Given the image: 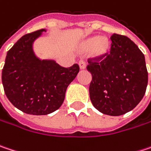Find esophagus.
Listing matches in <instances>:
<instances>
[{"mask_svg":"<svg viewBox=\"0 0 151 151\" xmlns=\"http://www.w3.org/2000/svg\"><path fill=\"white\" fill-rule=\"evenodd\" d=\"M78 65H79V68L81 69V70H83V69H86V63L84 60H80V61L78 62Z\"/></svg>","mask_w":151,"mask_h":151,"instance_id":"34e87169","label":"esophagus"}]
</instances>
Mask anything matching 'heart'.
Instances as JSON below:
<instances>
[{"mask_svg":"<svg viewBox=\"0 0 151 151\" xmlns=\"http://www.w3.org/2000/svg\"><path fill=\"white\" fill-rule=\"evenodd\" d=\"M79 48L84 52L91 50V57L100 60L105 58L109 54L111 50V43L107 38L96 35L84 40L79 44Z\"/></svg>","mask_w":151,"mask_h":151,"instance_id":"b5f03b06","label":"heart"}]
</instances>
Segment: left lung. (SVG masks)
Wrapping results in <instances>:
<instances>
[{"label": "left lung", "instance_id": "obj_1", "mask_svg": "<svg viewBox=\"0 0 151 151\" xmlns=\"http://www.w3.org/2000/svg\"><path fill=\"white\" fill-rule=\"evenodd\" d=\"M110 54L102 61H88L91 73L89 93L93 106L109 116L133 110L144 98L148 72L144 53L128 37H111Z\"/></svg>", "mask_w": 151, "mask_h": 151}]
</instances>
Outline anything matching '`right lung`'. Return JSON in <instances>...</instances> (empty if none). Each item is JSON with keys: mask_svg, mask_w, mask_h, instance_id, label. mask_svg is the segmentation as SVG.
<instances>
[{"mask_svg": "<svg viewBox=\"0 0 151 151\" xmlns=\"http://www.w3.org/2000/svg\"><path fill=\"white\" fill-rule=\"evenodd\" d=\"M47 29L23 35L7 52L2 69V85L8 100L30 115H47L64 102L65 91L79 72L74 64L69 68L54 60L40 59L35 41Z\"/></svg>", "mask_w": 151, "mask_h": 151, "instance_id": "1", "label": "right lung"}]
</instances>
